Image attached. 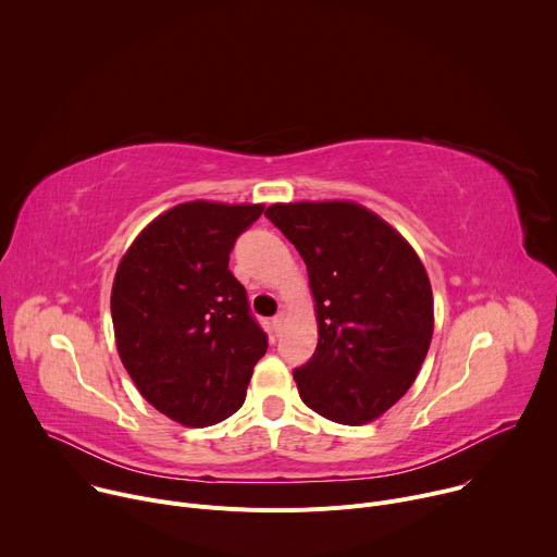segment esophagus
<instances>
[{
  "label": "esophagus",
  "instance_id": "esophagus-1",
  "mask_svg": "<svg viewBox=\"0 0 557 557\" xmlns=\"http://www.w3.org/2000/svg\"><path fill=\"white\" fill-rule=\"evenodd\" d=\"M284 320H286V314H284V312H277V314L273 317V326H275V331H282Z\"/></svg>",
  "mask_w": 557,
  "mask_h": 557
}]
</instances>
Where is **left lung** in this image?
I'll return each instance as SVG.
<instances>
[{"instance_id": "obj_1", "label": "left lung", "mask_w": 557, "mask_h": 557, "mask_svg": "<svg viewBox=\"0 0 557 557\" xmlns=\"http://www.w3.org/2000/svg\"><path fill=\"white\" fill-rule=\"evenodd\" d=\"M264 215L299 251L314 297L320 342L293 370L301 401L342 425L379 419L410 389L432 342L423 262L357 202H277Z\"/></svg>"}]
</instances>
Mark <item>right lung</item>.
<instances>
[{"instance_id": "add662e5", "label": "right lung", "mask_w": 557, "mask_h": 557, "mask_svg": "<svg viewBox=\"0 0 557 557\" xmlns=\"http://www.w3.org/2000/svg\"><path fill=\"white\" fill-rule=\"evenodd\" d=\"M262 205L183 202L151 220L112 284L119 357L145 399L172 421L205 428L240 410L267 333L228 271L237 235Z\"/></svg>"}]
</instances>
